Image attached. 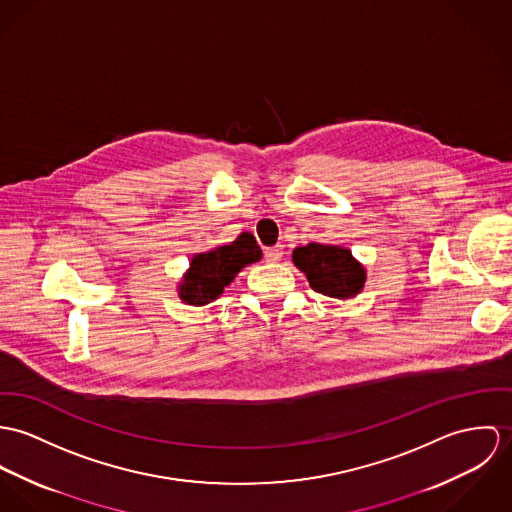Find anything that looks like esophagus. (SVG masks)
<instances>
[{
    "instance_id": "1",
    "label": "esophagus",
    "mask_w": 512,
    "mask_h": 512,
    "mask_svg": "<svg viewBox=\"0 0 512 512\" xmlns=\"http://www.w3.org/2000/svg\"><path fill=\"white\" fill-rule=\"evenodd\" d=\"M283 245H275V247H269V249H265V257H267V261H281L283 259Z\"/></svg>"
}]
</instances>
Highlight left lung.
<instances>
[{
	"label": "left lung",
	"mask_w": 512,
	"mask_h": 512,
	"mask_svg": "<svg viewBox=\"0 0 512 512\" xmlns=\"http://www.w3.org/2000/svg\"><path fill=\"white\" fill-rule=\"evenodd\" d=\"M292 263L306 275L316 292L340 300L357 296L367 281L365 267L340 245L308 243L296 247Z\"/></svg>",
	"instance_id": "1"
}]
</instances>
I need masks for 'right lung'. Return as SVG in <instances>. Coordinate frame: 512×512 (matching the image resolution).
<instances>
[{"label":"right lung","instance_id":"obj_1","mask_svg":"<svg viewBox=\"0 0 512 512\" xmlns=\"http://www.w3.org/2000/svg\"><path fill=\"white\" fill-rule=\"evenodd\" d=\"M261 257V247L247 231L231 243L194 253L178 283V298L190 306H206L224 294L241 269L261 261Z\"/></svg>","mask_w":512,"mask_h":512}]
</instances>
